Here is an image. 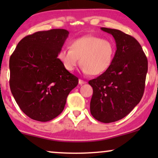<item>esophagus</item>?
<instances>
[{
    "instance_id": "obj_1",
    "label": "esophagus",
    "mask_w": 158,
    "mask_h": 158,
    "mask_svg": "<svg viewBox=\"0 0 158 158\" xmlns=\"http://www.w3.org/2000/svg\"><path fill=\"white\" fill-rule=\"evenodd\" d=\"M85 83H86V81H85L81 80V79H79V85H83V84H85Z\"/></svg>"
}]
</instances>
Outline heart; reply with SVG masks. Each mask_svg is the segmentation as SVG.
<instances>
[{"label": "heart", "instance_id": "1", "mask_svg": "<svg viewBox=\"0 0 158 158\" xmlns=\"http://www.w3.org/2000/svg\"><path fill=\"white\" fill-rule=\"evenodd\" d=\"M115 52V45L109 40L85 35L70 41V49H61L58 52V59L69 72L73 71L80 61L83 73L97 76L108 70Z\"/></svg>", "mask_w": 158, "mask_h": 158}]
</instances>
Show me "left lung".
Returning <instances> with one entry per match:
<instances>
[{
  "label": "left lung",
  "instance_id": "obj_1",
  "mask_svg": "<svg viewBox=\"0 0 158 158\" xmlns=\"http://www.w3.org/2000/svg\"><path fill=\"white\" fill-rule=\"evenodd\" d=\"M101 30L113 35L117 50L108 70L88 81L93 88L90 109L96 119L109 123L124 118L140 102L148 60L134 37L115 29Z\"/></svg>",
  "mask_w": 158,
  "mask_h": 158
}]
</instances>
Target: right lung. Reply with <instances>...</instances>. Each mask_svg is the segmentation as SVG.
Here are the masks:
<instances>
[{"label":"right lung","mask_w":158,"mask_h":158,"mask_svg":"<svg viewBox=\"0 0 158 158\" xmlns=\"http://www.w3.org/2000/svg\"><path fill=\"white\" fill-rule=\"evenodd\" d=\"M69 32L53 29L36 32L19 41L10 59L12 96L29 117L48 122L64 110L70 92L79 79L58 59Z\"/></svg>","instance_id":"right-lung-1"}]
</instances>
